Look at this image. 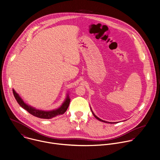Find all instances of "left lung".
<instances>
[{"mask_svg":"<svg viewBox=\"0 0 160 160\" xmlns=\"http://www.w3.org/2000/svg\"><path fill=\"white\" fill-rule=\"evenodd\" d=\"M90 109H91V111H92V114H93V116L97 119H98V120H99V121H102V122H106V123H111V124H112V123H114V122H108V121H103V120H102V119H100V118H98L97 116H96L95 115V114L93 112V111H92V109H91V108H90Z\"/></svg>","mask_w":160,"mask_h":160,"instance_id":"8db88e82","label":"left lung"}]
</instances>
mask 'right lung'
Here are the masks:
<instances>
[{
	"label": "right lung",
	"mask_w": 160,
	"mask_h": 160,
	"mask_svg": "<svg viewBox=\"0 0 160 160\" xmlns=\"http://www.w3.org/2000/svg\"><path fill=\"white\" fill-rule=\"evenodd\" d=\"M13 93L14 95V97L16 100H17L18 103L20 105L21 108H22L26 110L29 114H32V116L41 118V119H51L55 118L57 116L63 114L67 110L70 102V98L69 97L68 93L67 95V97L62 103V105L60 106V107L58 109H56L55 110H52V111H42V110H39L37 109H35L34 108L31 107V106L28 105L21 98V97L19 95V94L14 90L12 89Z\"/></svg>",
	"instance_id": "right-lung-1"
}]
</instances>
